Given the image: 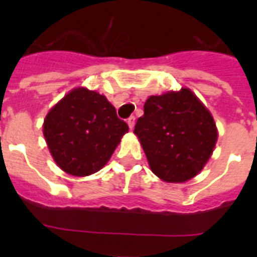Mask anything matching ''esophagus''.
Here are the masks:
<instances>
[{
  "label": "esophagus",
  "instance_id": "34e87169",
  "mask_svg": "<svg viewBox=\"0 0 257 257\" xmlns=\"http://www.w3.org/2000/svg\"><path fill=\"white\" fill-rule=\"evenodd\" d=\"M126 122H128L129 128L133 129V128H135V122H136V118H135V116H131L128 118V121H126Z\"/></svg>",
  "mask_w": 257,
  "mask_h": 257
}]
</instances>
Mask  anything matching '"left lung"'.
Returning <instances> with one entry per match:
<instances>
[{"instance_id":"1","label":"left lung","mask_w":257,"mask_h":257,"mask_svg":"<svg viewBox=\"0 0 257 257\" xmlns=\"http://www.w3.org/2000/svg\"><path fill=\"white\" fill-rule=\"evenodd\" d=\"M133 132L152 172L167 183L195 177L217 141L211 112L188 88L149 97Z\"/></svg>"}]
</instances>
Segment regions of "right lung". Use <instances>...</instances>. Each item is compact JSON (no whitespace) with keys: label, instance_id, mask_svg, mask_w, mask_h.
<instances>
[{"label":"right lung","instance_id":"right-lung-1","mask_svg":"<svg viewBox=\"0 0 257 257\" xmlns=\"http://www.w3.org/2000/svg\"><path fill=\"white\" fill-rule=\"evenodd\" d=\"M128 129L106 97L86 88L70 90L44 120V136L56 164L80 177L100 171Z\"/></svg>","mask_w":257,"mask_h":257}]
</instances>
